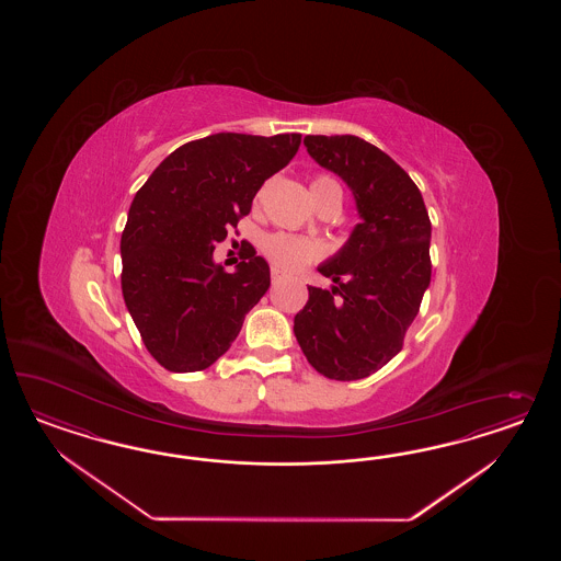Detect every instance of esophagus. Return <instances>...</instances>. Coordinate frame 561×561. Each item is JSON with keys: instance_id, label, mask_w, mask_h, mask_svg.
I'll list each match as a JSON object with an SVG mask.
<instances>
[{"instance_id": "1", "label": "esophagus", "mask_w": 561, "mask_h": 561, "mask_svg": "<svg viewBox=\"0 0 561 561\" xmlns=\"http://www.w3.org/2000/svg\"><path fill=\"white\" fill-rule=\"evenodd\" d=\"M284 277H286V275H284V273L279 272V270H277V267H273V270H272L273 284H279V282H282V279H284Z\"/></svg>"}]
</instances>
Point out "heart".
<instances>
[{"instance_id": "heart-1", "label": "heart", "mask_w": 561, "mask_h": 561, "mask_svg": "<svg viewBox=\"0 0 561 561\" xmlns=\"http://www.w3.org/2000/svg\"><path fill=\"white\" fill-rule=\"evenodd\" d=\"M331 188H340V185L331 179V176H317L310 183V193L312 199L317 202L323 193L331 191ZM265 256L272 261L273 267L282 270V272H300L305 265L317 261L321 256V247L306 240V238L291 237L286 232H275L270 237L263 238L261 244Z\"/></svg>"}]
</instances>
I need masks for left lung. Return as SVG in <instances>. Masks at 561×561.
Segmentation results:
<instances>
[{
	"label": "left lung",
	"mask_w": 561,
	"mask_h": 561,
	"mask_svg": "<svg viewBox=\"0 0 561 561\" xmlns=\"http://www.w3.org/2000/svg\"><path fill=\"white\" fill-rule=\"evenodd\" d=\"M305 146L317 164L352 188L359 224L319 265L335 286H308L294 335L317 373L357 380L403 347L432 277V224L411 176L373 144L356 136H306Z\"/></svg>",
	"instance_id": "1"
}]
</instances>
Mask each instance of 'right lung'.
<instances>
[{"mask_svg":"<svg viewBox=\"0 0 561 561\" xmlns=\"http://www.w3.org/2000/svg\"><path fill=\"white\" fill-rule=\"evenodd\" d=\"M300 141V134L195 139L137 191L121 237V288L144 345L170 373L209 368L270 289V265L251 244L234 273L214 261V249Z\"/></svg>","mask_w":561,"mask_h":561,"instance_id":"1","label":"right lung"}]
</instances>
